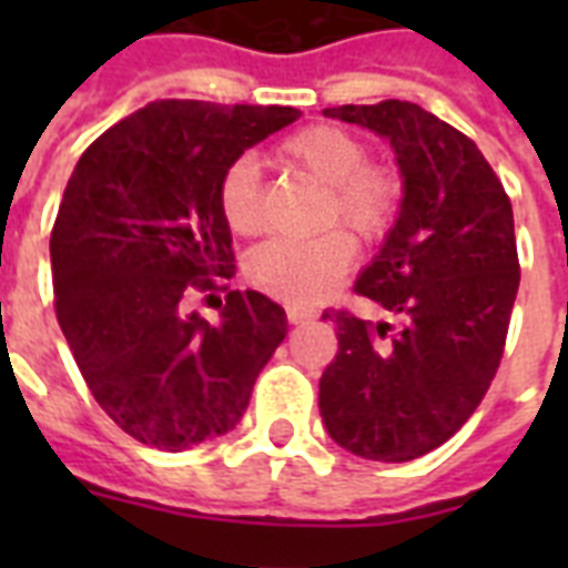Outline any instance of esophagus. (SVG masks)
Masks as SVG:
<instances>
[{"instance_id": "34e87169", "label": "esophagus", "mask_w": 568, "mask_h": 568, "mask_svg": "<svg viewBox=\"0 0 568 568\" xmlns=\"http://www.w3.org/2000/svg\"><path fill=\"white\" fill-rule=\"evenodd\" d=\"M285 318H288V324H303V321L318 318V312L306 310V306H285Z\"/></svg>"}]
</instances>
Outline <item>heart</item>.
Listing matches in <instances>:
<instances>
[{
    "label": "heart",
    "mask_w": 568,
    "mask_h": 568,
    "mask_svg": "<svg viewBox=\"0 0 568 568\" xmlns=\"http://www.w3.org/2000/svg\"><path fill=\"white\" fill-rule=\"evenodd\" d=\"M285 171L306 173L324 185L318 205L321 226L345 223L365 244L383 241L404 205V173L388 162H374L372 144L345 126L315 123L280 141L274 153ZM217 209L235 235L250 239L265 226L262 173L241 155L226 164L217 182ZM354 239L345 230H327L315 239H271L244 262V274L258 292L280 301L306 303L327 294L351 271Z\"/></svg>",
    "instance_id": "heart-1"
}]
</instances>
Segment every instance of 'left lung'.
<instances>
[{"label":"left lung","mask_w":568,"mask_h":568,"mask_svg":"<svg viewBox=\"0 0 568 568\" xmlns=\"http://www.w3.org/2000/svg\"><path fill=\"white\" fill-rule=\"evenodd\" d=\"M388 138L404 205L354 292L388 321L324 310L338 351L318 383L327 433L356 457L418 459L471 418L501 365L519 253L513 205L484 153L415 102L324 109Z\"/></svg>","instance_id":"8db88e82"}]
</instances>
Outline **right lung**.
Listing matches in <instances>:
<instances>
[{
    "label": "right lung",
    "mask_w": 568,
    "mask_h": 568,
    "mask_svg": "<svg viewBox=\"0 0 568 568\" xmlns=\"http://www.w3.org/2000/svg\"><path fill=\"white\" fill-rule=\"evenodd\" d=\"M301 118L285 105L159 100L82 153L49 256L55 315L84 383L111 422L159 450L230 433L285 338V312L235 274L217 182L247 146ZM219 302L209 325L190 294Z\"/></svg>",
    "instance_id": "obj_1"
}]
</instances>
